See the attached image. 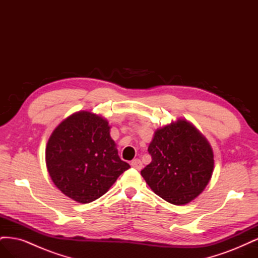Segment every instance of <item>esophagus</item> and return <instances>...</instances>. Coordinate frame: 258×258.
<instances>
[{
	"instance_id": "1",
	"label": "esophagus",
	"mask_w": 258,
	"mask_h": 258,
	"mask_svg": "<svg viewBox=\"0 0 258 258\" xmlns=\"http://www.w3.org/2000/svg\"><path fill=\"white\" fill-rule=\"evenodd\" d=\"M130 165H131V167L132 168H135L136 170H141L142 169V167H143V165H142V162H141V160H140V159H134V160H132L131 161V163H130Z\"/></svg>"
}]
</instances>
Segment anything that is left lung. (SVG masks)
<instances>
[{
  "instance_id": "1",
  "label": "left lung",
  "mask_w": 258,
  "mask_h": 258,
  "mask_svg": "<svg viewBox=\"0 0 258 258\" xmlns=\"http://www.w3.org/2000/svg\"><path fill=\"white\" fill-rule=\"evenodd\" d=\"M148 153L152 162L141 174L156 195L172 205L189 204L205 190L212 177V147L186 119L178 118L156 130Z\"/></svg>"
}]
</instances>
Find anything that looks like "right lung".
<instances>
[{
  "mask_svg": "<svg viewBox=\"0 0 258 258\" xmlns=\"http://www.w3.org/2000/svg\"><path fill=\"white\" fill-rule=\"evenodd\" d=\"M111 126L89 111L73 113L54 128L45 151L51 181L69 198L89 204L130 168L110 135Z\"/></svg>",
  "mask_w": 258,
  "mask_h": 258,
  "instance_id": "obj_1",
  "label": "right lung"
}]
</instances>
